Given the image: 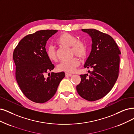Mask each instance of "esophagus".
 <instances>
[{"instance_id": "1", "label": "esophagus", "mask_w": 134, "mask_h": 134, "mask_svg": "<svg viewBox=\"0 0 134 134\" xmlns=\"http://www.w3.org/2000/svg\"><path fill=\"white\" fill-rule=\"evenodd\" d=\"M65 76L66 77H71L72 75L70 73H65Z\"/></svg>"}]
</instances>
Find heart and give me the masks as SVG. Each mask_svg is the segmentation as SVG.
<instances>
[{
	"label": "heart",
	"instance_id": "b5f03b06",
	"mask_svg": "<svg viewBox=\"0 0 134 134\" xmlns=\"http://www.w3.org/2000/svg\"><path fill=\"white\" fill-rule=\"evenodd\" d=\"M56 42L60 46L64 47H71V53L81 59L85 58L87 53V46L85 42L78 40L73 35L67 32H64L59 35L56 40ZM46 54L51 61L56 62L57 57L55 49L52 46H49L46 48ZM80 62L77 57H74L70 60L62 61L57 67L59 72L72 73L80 66Z\"/></svg>",
	"mask_w": 134,
	"mask_h": 134
}]
</instances>
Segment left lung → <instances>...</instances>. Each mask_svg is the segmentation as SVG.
Returning <instances> with one entry per match:
<instances>
[{"mask_svg": "<svg viewBox=\"0 0 134 134\" xmlns=\"http://www.w3.org/2000/svg\"><path fill=\"white\" fill-rule=\"evenodd\" d=\"M92 38V50L85 64L91 68L90 75H81L76 90L88 101L100 99L109 92L117 80L121 52L114 40L109 35L94 29H82Z\"/></svg>", "mask_w": 134, "mask_h": 134, "instance_id": "left-lung-1", "label": "left lung"}]
</instances>
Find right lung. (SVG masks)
Segmentation results:
<instances>
[{"label": "right lung", "instance_id": "1", "mask_svg": "<svg viewBox=\"0 0 134 134\" xmlns=\"http://www.w3.org/2000/svg\"><path fill=\"white\" fill-rule=\"evenodd\" d=\"M57 31L44 30L27 35L14 51L16 81L24 94L34 102L43 103L50 99L65 76L64 72H61L49 73L48 77H44L54 68L47 56L46 44Z\"/></svg>", "mask_w": 134, "mask_h": 134}]
</instances>
